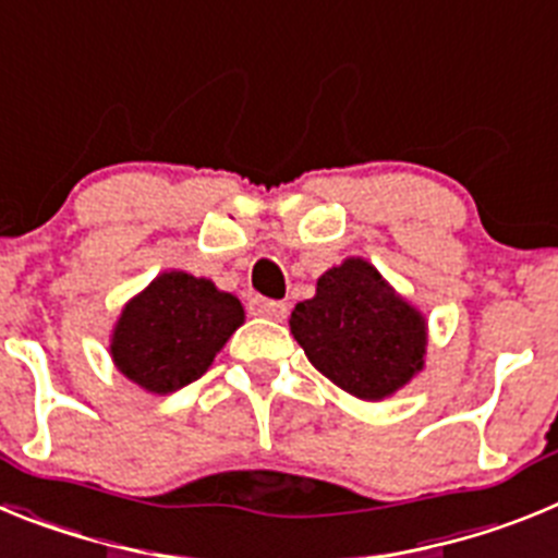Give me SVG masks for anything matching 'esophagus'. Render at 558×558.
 <instances>
[{"label":"esophagus","instance_id":"esophagus-1","mask_svg":"<svg viewBox=\"0 0 558 558\" xmlns=\"http://www.w3.org/2000/svg\"><path fill=\"white\" fill-rule=\"evenodd\" d=\"M248 310H251V315H259V318H270V322H282L284 315H288V304L274 302V299H263V295L251 299Z\"/></svg>","mask_w":558,"mask_h":558}]
</instances>
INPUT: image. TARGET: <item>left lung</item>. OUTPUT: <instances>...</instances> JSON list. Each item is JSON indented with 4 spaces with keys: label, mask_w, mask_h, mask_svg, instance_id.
Wrapping results in <instances>:
<instances>
[{
    "label": "left lung",
    "mask_w": 558,
    "mask_h": 558,
    "mask_svg": "<svg viewBox=\"0 0 558 558\" xmlns=\"http://www.w3.org/2000/svg\"><path fill=\"white\" fill-rule=\"evenodd\" d=\"M290 332L324 377L366 402L393 397L425 368V315L363 256L318 276L313 299L290 313Z\"/></svg>",
    "instance_id": "8db88e82"
}]
</instances>
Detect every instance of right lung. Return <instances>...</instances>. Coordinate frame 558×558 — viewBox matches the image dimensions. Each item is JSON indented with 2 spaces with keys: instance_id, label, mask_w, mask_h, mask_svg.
<instances>
[{
  "instance_id": "1",
  "label": "right lung",
  "mask_w": 558,
  "mask_h": 558,
  "mask_svg": "<svg viewBox=\"0 0 558 558\" xmlns=\"http://www.w3.org/2000/svg\"><path fill=\"white\" fill-rule=\"evenodd\" d=\"M243 324L236 295L204 276L165 270L122 307L108 352L122 377L165 397L209 372Z\"/></svg>"
}]
</instances>
